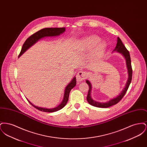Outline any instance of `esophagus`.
I'll return each instance as SVG.
<instances>
[{
	"mask_svg": "<svg viewBox=\"0 0 147 147\" xmlns=\"http://www.w3.org/2000/svg\"><path fill=\"white\" fill-rule=\"evenodd\" d=\"M86 77V74L83 71H79L77 75V80L78 82H82L83 80H85Z\"/></svg>",
	"mask_w": 147,
	"mask_h": 147,
	"instance_id": "34e87169",
	"label": "esophagus"
}]
</instances>
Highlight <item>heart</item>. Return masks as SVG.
<instances>
[{
    "label": "heart",
    "instance_id": "obj_1",
    "mask_svg": "<svg viewBox=\"0 0 147 147\" xmlns=\"http://www.w3.org/2000/svg\"><path fill=\"white\" fill-rule=\"evenodd\" d=\"M100 38L95 35L90 36L82 41V46L86 51H90L93 47L91 58L92 59H100L106 51L107 45L105 42H100Z\"/></svg>",
    "mask_w": 147,
    "mask_h": 147
}]
</instances>
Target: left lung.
<instances>
[{
  "label": "left lung",
  "mask_w": 147,
  "mask_h": 147,
  "mask_svg": "<svg viewBox=\"0 0 147 147\" xmlns=\"http://www.w3.org/2000/svg\"><path fill=\"white\" fill-rule=\"evenodd\" d=\"M113 52H117L121 53L122 55V56H123L124 58H125L126 66H127V68L128 70L127 72H128V80L127 81V83H126L124 89L120 93V94L119 95V96H117V97L113 98L112 99H111L110 101L106 102H100L96 101L92 98L91 96V89H92L91 84L88 80H86V83L88 84V85H89V87L86 99H87L88 102L89 103V104H90L92 106H94L95 107H100V108H107V107H110L111 106L116 105V104H117L125 95L126 92L129 88V86L131 84V80H132V66H131V61L130 55H129L128 51L126 47L123 44L122 41L121 40V39L119 37H117V42L116 44V46L114 50L113 51Z\"/></svg>",
  "instance_id": "obj_1"
}]
</instances>
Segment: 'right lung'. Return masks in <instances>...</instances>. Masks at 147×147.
Listing matches in <instances>:
<instances>
[{"label": "right lung", "instance_id": "1", "mask_svg": "<svg viewBox=\"0 0 147 147\" xmlns=\"http://www.w3.org/2000/svg\"><path fill=\"white\" fill-rule=\"evenodd\" d=\"M65 31V28H42L41 30H39L38 31L36 32L34 34L30 36L28 38H27V40L25 41V42H24V43L22 47L21 52L19 54V57H20L24 52H25L29 48H30L36 42L38 41L40 39H41L42 38H44V37H55V36H59V35L63 34ZM76 84H77L76 78V77H74L73 78V79L71 80V81L70 82V83L67 85V86H66V88L65 89L63 101L61 102V103L59 105L55 108L47 109V108H45V107H38V106L33 105L30 101H29L28 99H27V100L31 105H32L34 107L40 111L47 112L57 111L62 109L67 104L68 98H69V95L70 90H71V89H73L76 85Z\"/></svg>", "mask_w": 147, "mask_h": 147}]
</instances>
